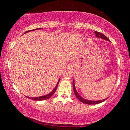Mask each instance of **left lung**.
I'll return each mask as SVG.
<instances>
[{
	"label": "left lung",
	"instance_id": "1",
	"mask_svg": "<svg viewBox=\"0 0 130 130\" xmlns=\"http://www.w3.org/2000/svg\"><path fill=\"white\" fill-rule=\"evenodd\" d=\"M94 34L96 36V37L98 38H102V39L105 40H107V41H109V40L108 38L106 36L104 35L103 34H101L100 32H96V31H94ZM73 89H74V93H75V94L76 95V96L77 97L79 100L82 102V103H84L85 104H98V103H100L101 102H103L104 101H106V99L108 98H106V99H104L103 100H99V101H90V100H88V99H85L84 98H83L79 94V93L77 92V90H76V88L75 87V83H74V80H73Z\"/></svg>",
	"mask_w": 130,
	"mask_h": 130
}]
</instances>
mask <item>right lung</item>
I'll use <instances>...</instances> for the list:
<instances>
[{
    "instance_id": "1",
    "label": "right lung",
    "mask_w": 130,
    "mask_h": 130,
    "mask_svg": "<svg viewBox=\"0 0 130 130\" xmlns=\"http://www.w3.org/2000/svg\"><path fill=\"white\" fill-rule=\"evenodd\" d=\"M43 29V28H36V29H33V31H35V30H37V29ZM32 30H29V31H27L26 32H24V34H26L27 32H29L30 31H32ZM59 82H60V79H59V80H58L57 84L56 85V87H55L54 89H53V90L52 91L51 93H50L49 94H47L45 95H42V96H37V97H29V96H26L27 98H29L31 99H32V100L34 101H43V100H46V99H47L48 98H50V97L52 96V95L54 94L55 93V91H56L57 86H58V84L59 83Z\"/></svg>"
}]
</instances>
